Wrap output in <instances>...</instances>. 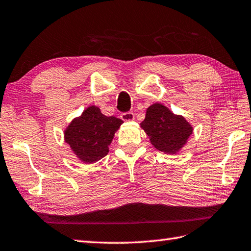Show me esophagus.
Segmentation results:
<instances>
[{
    "label": "esophagus",
    "instance_id": "obj_1",
    "mask_svg": "<svg viewBox=\"0 0 251 251\" xmlns=\"http://www.w3.org/2000/svg\"><path fill=\"white\" fill-rule=\"evenodd\" d=\"M121 119L125 122H130L135 119V114L132 112H125L121 114Z\"/></svg>",
    "mask_w": 251,
    "mask_h": 251
}]
</instances>
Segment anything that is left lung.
Returning a JSON list of instances; mask_svg holds the SVG:
<instances>
[{
    "mask_svg": "<svg viewBox=\"0 0 251 251\" xmlns=\"http://www.w3.org/2000/svg\"><path fill=\"white\" fill-rule=\"evenodd\" d=\"M140 125L154 148L170 154L183 148L193 132V127L183 116L173 114L160 103L148 107L146 119Z\"/></svg>",
    "mask_w": 251,
    "mask_h": 251,
    "instance_id": "1",
    "label": "left lung"
}]
</instances>
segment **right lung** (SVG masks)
<instances>
[{
  "instance_id": "1",
  "label": "right lung",
  "mask_w": 251,
  "mask_h": 251,
  "mask_svg": "<svg viewBox=\"0 0 251 251\" xmlns=\"http://www.w3.org/2000/svg\"><path fill=\"white\" fill-rule=\"evenodd\" d=\"M123 121L103 115L99 107L89 106L65 130V141L83 163H95L109 152V145Z\"/></svg>"
}]
</instances>
